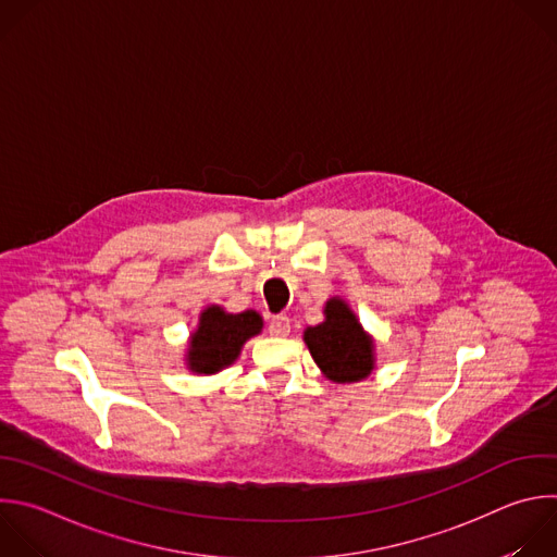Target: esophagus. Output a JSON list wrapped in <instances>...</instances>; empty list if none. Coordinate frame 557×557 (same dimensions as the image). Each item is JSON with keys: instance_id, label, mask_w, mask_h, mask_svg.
Returning a JSON list of instances; mask_svg holds the SVG:
<instances>
[{"instance_id": "obj_1", "label": "esophagus", "mask_w": 557, "mask_h": 557, "mask_svg": "<svg viewBox=\"0 0 557 557\" xmlns=\"http://www.w3.org/2000/svg\"><path fill=\"white\" fill-rule=\"evenodd\" d=\"M269 334L271 336H288L290 334V319L284 314H277L269 323Z\"/></svg>"}]
</instances>
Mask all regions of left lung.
<instances>
[{"label":"left lung","mask_w":557,"mask_h":557,"mask_svg":"<svg viewBox=\"0 0 557 557\" xmlns=\"http://www.w3.org/2000/svg\"><path fill=\"white\" fill-rule=\"evenodd\" d=\"M325 319L304 332V341L323 372L332 383H358L374 372V338L358 323L351 308L332 297L323 308Z\"/></svg>","instance_id":"left-lung-1"}]
</instances>
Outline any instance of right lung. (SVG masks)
<instances>
[{"mask_svg": "<svg viewBox=\"0 0 557 557\" xmlns=\"http://www.w3.org/2000/svg\"><path fill=\"white\" fill-rule=\"evenodd\" d=\"M260 332L262 317L256 310L232 314L221 306H208L190 336L185 362L195 374H216L230 367L240 356L243 345Z\"/></svg>", "mask_w": 557, "mask_h": 557, "instance_id": "obj_1", "label": "right lung"}]
</instances>
